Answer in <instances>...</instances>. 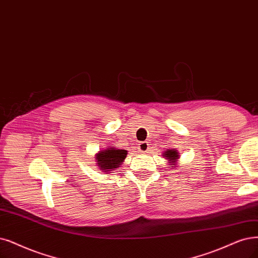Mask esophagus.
Here are the masks:
<instances>
[{
    "label": "esophagus",
    "instance_id": "esophagus-1",
    "mask_svg": "<svg viewBox=\"0 0 258 258\" xmlns=\"http://www.w3.org/2000/svg\"><path fill=\"white\" fill-rule=\"evenodd\" d=\"M138 149L140 151V153H145V152L149 150V144L147 141H142L138 145Z\"/></svg>",
    "mask_w": 258,
    "mask_h": 258
}]
</instances>
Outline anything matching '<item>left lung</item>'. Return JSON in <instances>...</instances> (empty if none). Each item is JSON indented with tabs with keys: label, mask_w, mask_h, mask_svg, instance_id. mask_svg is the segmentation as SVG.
Returning a JSON list of instances; mask_svg holds the SVG:
<instances>
[{
	"label": "left lung",
	"mask_w": 258,
	"mask_h": 258,
	"mask_svg": "<svg viewBox=\"0 0 258 258\" xmlns=\"http://www.w3.org/2000/svg\"><path fill=\"white\" fill-rule=\"evenodd\" d=\"M163 156H165V158H167L170 163H175L176 159L178 158V153L176 150H168L165 152V154ZM172 167H174V166H172Z\"/></svg>",
	"instance_id": "left-lung-1"
}]
</instances>
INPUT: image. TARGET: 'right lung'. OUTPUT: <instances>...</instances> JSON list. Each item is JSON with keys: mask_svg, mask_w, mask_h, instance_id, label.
<instances>
[{"mask_svg": "<svg viewBox=\"0 0 258 258\" xmlns=\"http://www.w3.org/2000/svg\"><path fill=\"white\" fill-rule=\"evenodd\" d=\"M126 155L127 151L111 147L100 151L95 155V160H97V164L103 172H110V171L116 170L120 167Z\"/></svg>", "mask_w": 258, "mask_h": 258, "instance_id": "1", "label": "right lung"}]
</instances>
